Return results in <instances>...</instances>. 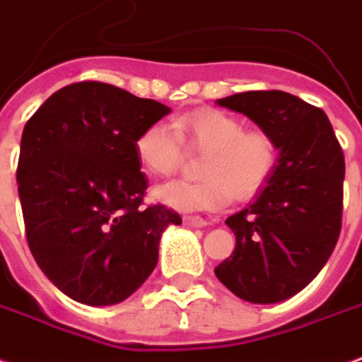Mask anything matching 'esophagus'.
<instances>
[{
	"label": "esophagus",
	"mask_w": 362,
	"mask_h": 362,
	"mask_svg": "<svg viewBox=\"0 0 362 362\" xmlns=\"http://www.w3.org/2000/svg\"><path fill=\"white\" fill-rule=\"evenodd\" d=\"M184 224L189 226V228H203V226H207V221L202 218V216H184Z\"/></svg>",
	"instance_id": "1"
}]
</instances>
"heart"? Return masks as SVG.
I'll return each mask as SVG.
<instances>
[{"label":"heart","mask_w":362,"mask_h":362,"mask_svg":"<svg viewBox=\"0 0 362 362\" xmlns=\"http://www.w3.org/2000/svg\"><path fill=\"white\" fill-rule=\"evenodd\" d=\"M184 146L205 153L199 182H168L155 199L180 213H215L232 197L251 199L267 186L278 163V146L267 130H245L242 120L222 111H197L174 120L153 122L136 138L140 167L153 176H170L180 167Z\"/></svg>","instance_id":"obj_1"}]
</instances>
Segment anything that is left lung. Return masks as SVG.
Segmentation results:
<instances>
[{"label":"left lung","mask_w":362,"mask_h":362,"mask_svg":"<svg viewBox=\"0 0 362 362\" xmlns=\"http://www.w3.org/2000/svg\"><path fill=\"white\" fill-rule=\"evenodd\" d=\"M274 138L278 163L257 199L226 218L235 249L216 278L249 303L296 296L322 270L341 230L345 160L322 109L280 90L216 101Z\"/></svg>","instance_id":"left-lung-1"}]
</instances>
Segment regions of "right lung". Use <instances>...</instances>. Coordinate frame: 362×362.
I'll return each mask as SVG.
<instances>
[{
    "mask_svg": "<svg viewBox=\"0 0 362 362\" xmlns=\"http://www.w3.org/2000/svg\"><path fill=\"white\" fill-rule=\"evenodd\" d=\"M170 113L103 82L55 92L23 130L17 184L32 255L59 290L93 307L124 301L159 261L160 234L180 215L144 209L134 151L144 128Z\"/></svg>",
    "mask_w": 362,
    "mask_h": 362,
    "instance_id": "right-lung-1",
    "label": "right lung"
}]
</instances>
